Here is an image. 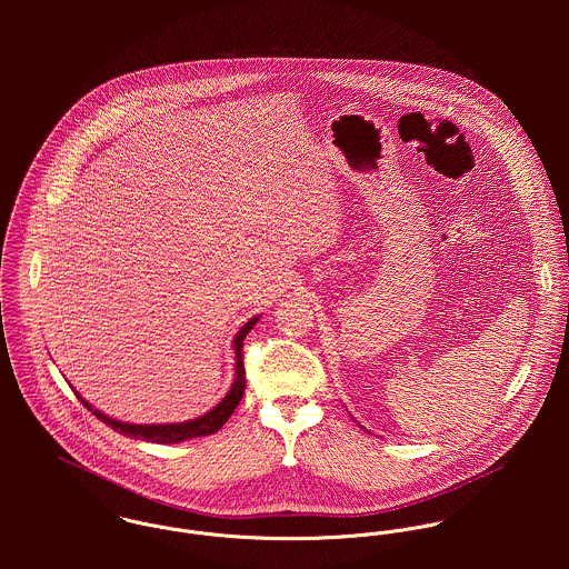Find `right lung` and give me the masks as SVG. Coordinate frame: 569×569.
<instances>
[{"mask_svg": "<svg viewBox=\"0 0 569 569\" xmlns=\"http://www.w3.org/2000/svg\"><path fill=\"white\" fill-rule=\"evenodd\" d=\"M260 320V316L251 318L247 325L241 326V330L237 332L232 348H234V383L228 390V395L212 407L210 411H206L203 416L194 418V420H186V422H168V425H133V422H122L116 418H109L107 413H102L100 409H93L89 406L81 395L82 406L87 407L96 418H100L104 425H109L113 431L129 436V438H138V440H147V442H160V445H174V442H183L190 438H199V436H210L214 431H219L228 418L234 413V409L241 403L244 392V368H243V339L244 335L256 326Z\"/></svg>", "mask_w": 569, "mask_h": 569, "instance_id": "obj_1", "label": "right lung"}]
</instances>
